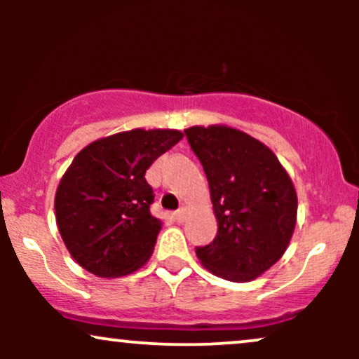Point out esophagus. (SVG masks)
Wrapping results in <instances>:
<instances>
[{"instance_id":"obj_1","label":"esophagus","mask_w":359,"mask_h":359,"mask_svg":"<svg viewBox=\"0 0 359 359\" xmlns=\"http://www.w3.org/2000/svg\"><path fill=\"white\" fill-rule=\"evenodd\" d=\"M174 219H175L177 222H182V221L185 219V209H184V208H180L179 211L174 212Z\"/></svg>"}]
</instances>
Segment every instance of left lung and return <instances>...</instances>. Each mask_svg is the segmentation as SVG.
I'll return each mask as SVG.
<instances>
[{"mask_svg":"<svg viewBox=\"0 0 359 359\" xmlns=\"http://www.w3.org/2000/svg\"><path fill=\"white\" fill-rule=\"evenodd\" d=\"M203 163L217 234L196 255L216 277L251 282L282 258L297 222V192L265 143L226 125L184 130Z\"/></svg>","mask_w":359,"mask_h":359,"instance_id":"left-lung-1","label":"left lung"}]
</instances>
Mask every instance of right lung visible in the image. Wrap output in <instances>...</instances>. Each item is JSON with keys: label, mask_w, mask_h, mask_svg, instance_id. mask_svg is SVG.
Wrapping results in <instances>:
<instances>
[{"label": "right lung", "mask_w": 359, "mask_h": 359, "mask_svg": "<svg viewBox=\"0 0 359 359\" xmlns=\"http://www.w3.org/2000/svg\"><path fill=\"white\" fill-rule=\"evenodd\" d=\"M179 130L109 135L84 147L55 192L57 228L77 263L101 278L130 275L150 259L162 221L150 214L147 168L177 145Z\"/></svg>", "instance_id": "add662e5"}]
</instances>
